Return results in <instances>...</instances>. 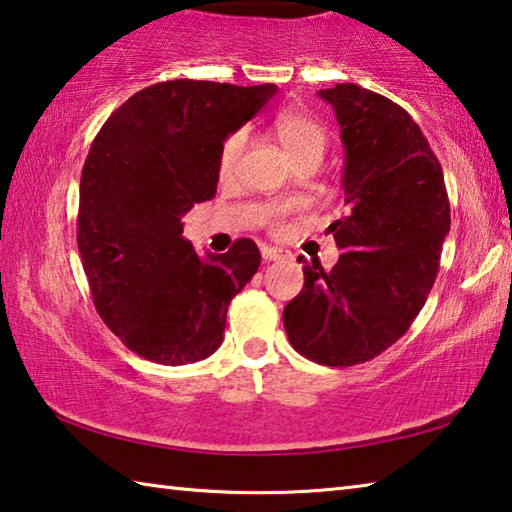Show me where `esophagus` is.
<instances>
[{
	"label": "esophagus",
	"instance_id": "esophagus-1",
	"mask_svg": "<svg viewBox=\"0 0 512 512\" xmlns=\"http://www.w3.org/2000/svg\"><path fill=\"white\" fill-rule=\"evenodd\" d=\"M262 257L266 259V262H275V259L284 257V250L273 248V246H262Z\"/></svg>",
	"mask_w": 512,
	"mask_h": 512
}]
</instances>
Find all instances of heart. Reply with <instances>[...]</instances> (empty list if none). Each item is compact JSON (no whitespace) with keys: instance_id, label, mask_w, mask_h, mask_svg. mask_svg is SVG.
<instances>
[{"instance_id":"obj_1","label":"heart","mask_w":512,"mask_h":512,"mask_svg":"<svg viewBox=\"0 0 512 512\" xmlns=\"http://www.w3.org/2000/svg\"><path fill=\"white\" fill-rule=\"evenodd\" d=\"M275 137L280 140L282 149L287 151L289 158L296 162V167H318L323 162L325 153L329 149V133L327 128L320 124L316 117L305 115V112H282L273 121ZM248 146V135L244 131H237L225 137L219 151V162H216V169H219V178L223 183L237 178L241 169V160H244ZM271 216V225L275 230H280L282 225V210L280 207H271L268 210Z\"/></svg>"}]
</instances>
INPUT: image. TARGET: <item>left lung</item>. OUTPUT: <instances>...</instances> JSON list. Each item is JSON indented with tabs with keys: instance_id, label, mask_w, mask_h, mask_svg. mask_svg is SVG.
<instances>
[{
	"instance_id": "1",
	"label": "left lung",
	"mask_w": 512,
	"mask_h": 512,
	"mask_svg": "<svg viewBox=\"0 0 512 512\" xmlns=\"http://www.w3.org/2000/svg\"><path fill=\"white\" fill-rule=\"evenodd\" d=\"M318 97L341 124L350 212L329 225L341 250L332 271L298 257L305 284L282 318L302 357L348 368L411 327L436 282L452 219L443 167L409 112L354 83Z\"/></svg>"
}]
</instances>
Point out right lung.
<instances>
[{"label": "right lung", "instance_id": "add662e5", "mask_svg": "<svg viewBox=\"0 0 512 512\" xmlns=\"http://www.w3.org/2000/svg\"><path fill=\"white\" fill-rule=\"evenodd\" d=\"M275 92L273 83H155L121 103L94 137L76 241L94 307L140 357L183 366L219 350L230 300L262 255L253 239H237L203 262L180 219L216 194L225 137Z\"/></svg>", "mask_w": 512, "mask_h": 512}]
</instances>
